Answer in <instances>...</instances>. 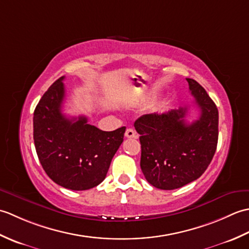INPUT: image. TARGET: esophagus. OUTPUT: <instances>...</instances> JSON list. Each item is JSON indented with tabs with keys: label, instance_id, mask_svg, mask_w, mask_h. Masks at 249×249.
I'll return each instance as SVG.
<instances>
[{
	"label": "esophagus",
	"instance_id": "obj_1",
	"mask_svg": "<svg viewBox=\"0 0 249 249\" xmlns=\"http://www.w3.org/2000/svg\"><path fill=\"white\" fill-rule=\"evenodd\" d=\"M126 138H136V133L133 128H127L125 131Z\"/></svg>",
	"mask_w": 249,
	"mask_h": 249
}]
</instances>
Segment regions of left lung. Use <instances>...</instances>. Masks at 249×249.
<instances>
[{
    "mask_svg": "<svg viewBox=\"0 0 249 249\" xmlns=\"http://www.w3.org/2000/svg\"><path fill=\"white\" fill-rule=\"evenodd\" d=\"M200 116L186 123L187 107L144 114L135 122L140 135V167L146 181L163 190L184 186L202 176L218 141V110L205 89L186 78Z\"/></svg>",
    "mask_w": 249,
    "mask_h": 249,
    "instance_id": "left-lung-1",
    "label": "left lung"
}]
</instances>
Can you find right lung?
I'll return each mask as SVG.
<instances>
[{
	"label": "right lung",
	"instance_id": "1",
	"mask_svg": "<svg viewBox=\"0 0 249 249\" xmlns=\"http://www.w3.org/2000/svg\"><path fill=\"white\" fill-rule=\"evenodd\" d=\"M64 78L57 79L36 106L35 149L52 181L71 190H87L105 179L126 128L103 131L89 125L86 116L66 118L62 113Z\"/></svg>",
	"mask_w": 249,
	"mask_h": 249
}]
</instances>
